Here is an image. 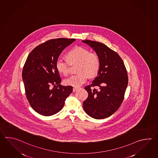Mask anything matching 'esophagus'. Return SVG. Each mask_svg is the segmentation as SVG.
I'll return each mask as SVG.
<instances>
[{"instance_id":"esophagus-1","label":"esophagus","mask_w":158,"mask_h":158,"mask_svg":"<svg viewBox=\"0 0 158 158\" xmlns=\"http://www.w3.org/2000/svg\"><path fill=\"white\" fill-rule=\"evenodd\" d=\"M77 89H78V88H77L74 87V88H73V92H76Z\"/></svg>"}]
</instances>
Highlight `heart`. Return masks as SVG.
I'll return each instance as SVG.
<instances>
[{"label":"heart","mask_w":158,"mask_h":158,"mask_svg":"<svg viewBox=\"0 0 158 158\" xmlns=\"http://www.w3.org/2000/svg\"><path fill=\"white\" fill-rule=\"evenodd\" d=\"M68 58H58L56 62L57 70L64 75L69 73V62H78L77 71L78 73L73 75L64 80L66 85L79 87L87 82L88 75L90 77L96 75L100 69L99 56L94 53L90 52L88 49L77 46L71 49L66 55Z\"/></svg>","instance_id":"b5f03b06"}]
</instances>
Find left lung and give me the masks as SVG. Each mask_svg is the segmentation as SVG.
<instances>
[{"mask_svg": "<svg viewBox=\"0 0 158 158\" xmlns=\"http://www.w3.org/2000/svg\"><path fill=\"white\" fill-rule=\"evenodd\" d=\"M99 56L98 73L92 84L85 87L88 96L83 102L85 112L94 119L107 118L116 112L124 99L128 77L122 59L119 55L100 42L83 40ZM100 87L98 91L91 86Z\"/></svg>", "mask_w": 158, "mask_h": 158, "instance_id": "8db88e82", "label": "left lung"}]
</instances>
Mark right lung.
<instances>
[{
    "label": "right lung",
    "mask_w": 158,
    "mask_h": 158,
    "mask_svg": "<svg viewBox=\"0 0 158 158\" xmlns=\"http://www.w3.org/2000/svg\"><path fill=\"white\" fill-rule=\"evenodd\" d=\"M75 39H51L36 47L29 54L23 70L27 99L36 112L43 116L58 113L73 92L72 86H63L56 68L62 51Z\"/></svg>",
    "instance_id": "add662e5"
}]
</instances>
